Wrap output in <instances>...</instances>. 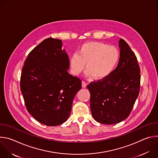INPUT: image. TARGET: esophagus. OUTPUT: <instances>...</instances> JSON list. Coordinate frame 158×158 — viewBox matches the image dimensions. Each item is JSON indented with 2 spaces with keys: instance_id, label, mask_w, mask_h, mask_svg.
I'll return each instance as SVG.
<instances>
[{
  "instance_id": "esophagus-1",
  "label": "esophagus",
  "mask_w": 158,
  "mask_h": 158,
  "mask_svg": "<svg viewBox=\"0 0 158 158\" xmlns=\"http://www.w3.org/2000/svg\"><path fill=\"white\" fill-rule=\"evenodd\" d=\"M86 86H87L86 83H85V82L82 81V87L83 88H85V87H86Z\"/></svg>"
}]
</instances>
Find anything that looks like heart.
<instances>
[{
	"mask_svg": "<svg viewBox=\"0 0 158 158\" xmlns=\"http://www.w3.org/2000/svg\"><path fill=\"white\" fill-rule=\"evenodd\" d=\"M119 60V51L114 46L100 42L83 44L78 51L70 57L71 73L79 75L85 68V75L94 80H102L109 76Z\"/></svg>",
	"mask_w": 158,
	"mask_h": 158,
	"instance_id": "1",
	"label": "heart"
}]
</instances>
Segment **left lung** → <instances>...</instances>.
Wrapping results in <instances>:
<instances>
[{
	"label": "left lung",
	"mask_w": 158,
	"mask_h": 158,
	"mask_svg": "<svg viewBox=\"0 0 158 158\" xmlns=\"http://www.w3.org/2000/svg\"><path fill=\"white\" fill-rule=\"evenodd\" d=\"M119 47L120 57L116 68L107 77L87 85L93 117L104 124L126 119L139 93L141 75L137 57L123 39Z\"/></svg>",
	"instance_id": "1"
}]
</instances>
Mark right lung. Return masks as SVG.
Segmentation results:
<instances>
[{
  "label": "right lung",
  "mask_w": 158,
  "mask_h": 158,
  "mask_svg": "<svg viewBox=\"0 0 158 158\" xmlns=\"http://www.w3.org/2000/svg\"><path fill=\"white\" fill-rule=\"evenodd\" d=\"M60 39L44 40L28 55L20 90L26 108L39 123L50 126L68 119L81 80L69 74V60Z\"/></svg>",
  "instance_id": "right-lung-1"
}]
</instances>
